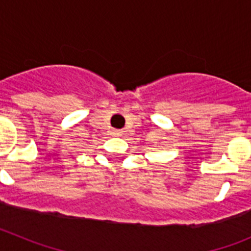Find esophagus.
I'll return each mask as SVG.
<instances>
[{
  "label": "esophagus",
  "mask_w": 251,
  "mask_h": 251,
  "mask_svg": "<svg viewBox=\"0 0 251 251\" xmlns=\"http://www.w3.org/2000/svg\"><path fill=\"white\" fill-rule=\"evenodd\" d=\"M112 134H113V136H122V130L113 129L112 130Z\"/></svg>",
  "instance_id": "1"
}]
</instances>
